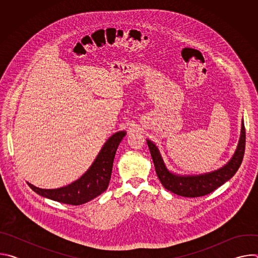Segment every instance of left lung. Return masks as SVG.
<instances>
[{
	"instance_id": "left-lung-1",
	"label": "left lung",
	"mask_w": 258,
	"mask_h": 258,
	"mask_svg": "<svg viewBox=\"0 0 258 258\" xmlns=\"http://www.w3.org/2000/svg\"><path fill=\"white\" fill-rule=\"evenodd\" d=\"M245 126L242 121L241 136L237 150L232 159L225 166L200 175H177L166 168L156 145L150 140H147L157 176L163 187L178 196L190 198L207 195L233 177L242 163L245 152Z\"/></svg>"
}]
</instances>
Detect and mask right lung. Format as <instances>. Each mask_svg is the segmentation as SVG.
<instances>
[{
    "label": "right lung",
    "mask_w": 258,
    "mask_h": 258,
    "mask_svg": "<svg viewBox=\"0 0 258 258\" xmlns=\"http://www.w3.org/2000/svg\"><path fill=\"white\" fill-rule=\"evenodd\" d=\"M124 136L125 132H118L110 137L88 171L70 185L52 190L34 187L29 182H27V185L36 194L57 202L70 205H82L91 201L108 188L115 153Z\"/></svg>",
    "instance_id": "right-lung-1"
}]
</instances>
